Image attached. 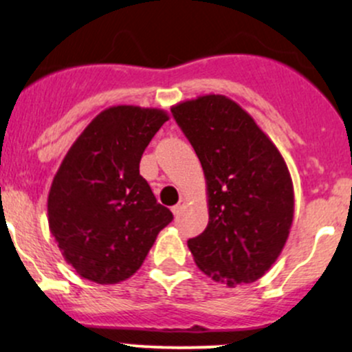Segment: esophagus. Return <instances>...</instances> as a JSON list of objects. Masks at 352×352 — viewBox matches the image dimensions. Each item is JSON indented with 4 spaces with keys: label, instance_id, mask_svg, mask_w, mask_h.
<instances>
[{
    "label": "esophagus",
    "instance_id": "34e87169",
    "mask_svg": "<svg viewBox=\"0 0 352 352\" xmlns=\"http://www.w3.org/2000/svg\"><path fill=\"white\" fill-rule=\"evenodd\" d=\"M184 207H185V199H180V202L177 204V206L172 207V212H173V214H175V215H179L180 212H182Z\"/></svg>",
    "mask_w": 352,
    "mask_h": 352
}]
</instances>
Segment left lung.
Instances as JSON below:
<instances>
[{
	"label": "left lung",
	"mask_w": 352,
	"mask_h": 352,
	"mask_svg": "<svg viewBox=\"0 0 352 352\" xmlns=\"http://www.w3.org/2000/svg\"><path fill=\"white\" fill-rule=\"evenodd\" d=\"M202 164L208 223L188 239L197 267L215 283H256L283 252L294 219L285 160L254 118L223 95L172 107Z\"/></svg>",
	"instance_id": "8db88e82"
}]
</instances>
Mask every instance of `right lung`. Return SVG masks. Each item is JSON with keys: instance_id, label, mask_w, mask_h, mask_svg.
Wrapping results in <instances>:
<instances>
[{"instance_id": "1", "label": "right lung", "mask_w": 352, "mask_h": 352, "mask_svg": "<svg viewBox=\"0 0 352 352\" xmlns=\"http://www.w3.org/2000/svg\"><path fill=\"white\" fill-rule=\"evenodd\" d=\"M168 118L160 108H107L61 162L48 194L50 232L83 279L118 284L132 277L172 222L140 175L146 145Z\"/></svg>"}]
</instances>
